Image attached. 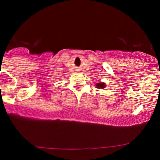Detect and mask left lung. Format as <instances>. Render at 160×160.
I'll list each match as a JSON object with an SVG mask.
<instances>
[{
  "instance_id": "obj_1",
  "label": "left lung",
  "mask_w": 160,
  "mask_h": 160,
  "mask_svg": "<svg viewBox=\"0 0 160 160\" xmlns=\"http://www.w3.org/2000/svg\"><path fill=\"white\" fill-rule=\"evenodd\" d=\"M96 86H97V88H102V89H103L104 88V87H105V84L104 83H98L96 84Z\"/></svg>"
}]
</instances>
